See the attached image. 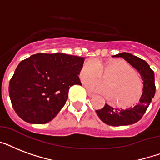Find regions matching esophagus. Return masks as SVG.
<instances>
[{
  "label": "esophagus",
  "mask_w": 160,
  "mask_h": 160,
  "mask_svg": "<svg viewBox=\"0 0 160 160\" xmlns=\"http://www.w3.org/2000/svg\"><path fill=\"white\" fill-rule=\"evenodd\" d=\"M87 95H88V96H89V97H93V96L95 95V94H93V93H91L90 91H88V90H87Z\"/></svg>",
  "instance_id": "esophagus-1"
}]
</instances>
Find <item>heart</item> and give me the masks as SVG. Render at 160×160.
I'll return each instance as SVG.
<instances>
[{"mask_svg":"<svg viewBox=\"0 0 160 160\" xmlns=\"http://www.w3.org/2000/svg\"><path fill=\"white\" fill-rule=\"evenodd\" d=\"M103 73L109 75L105 79L106 84L98 80L85 83L88 90L105 95L119 106L125 107L136 102L143 90V80L134 69L124 60L103 63L95 58L85 61L80 70L83 80H95Z\"/></svg>","mask_w":160,"mask_h":160,"instance_id":"obj_1","label":"heart"}]
</instances>
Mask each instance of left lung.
Returning a JSON list of instances; mask_svg holds the SVG:
<instances>
[{"instance_id": "1", "label": "left lung", "mask_w": 160, "mask_h": 160, "mask_svg": "<svg viewBox=\"0 0 160 160\" xmlns=\"http://www.w3.org/2000/svg\"><path fill=\"white\" fill-rule=\"evenodd\" d=\"M113 57H121L129 63L139 72L144 81L143 93L138 104L127 109L113 108L109 105H105L101 109L96 110L98 116L106 124L111 126H123L136 123L141 119L148 109L152 99L155 94L154 73L150 69L145 60L137 57L132 54L123 52L114 55Z\"/></svg>"}]
</instances>
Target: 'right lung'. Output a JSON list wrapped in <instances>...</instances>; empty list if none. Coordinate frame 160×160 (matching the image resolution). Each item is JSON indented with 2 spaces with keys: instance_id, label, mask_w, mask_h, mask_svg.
I'll use <instances>...</instances> for the list:
<instances>
[{
  "instance_id": "add662e5",
  "label": "right lung",
  "mask_w": 160,
  "mask_h": 160,
  "mask_svg": "<svg viewBox=\"0 0 160 160\" xmlns=\"http://www.w3.org/2000/svg\"><path fill=\"white\" fill-rule=\"evenodd\" d=\"M85 58L64 53H38L20 62L9 84L16 113L31 124H46L65 105L70 86L81 85Z\"/></svg>"
}]
</instances>
